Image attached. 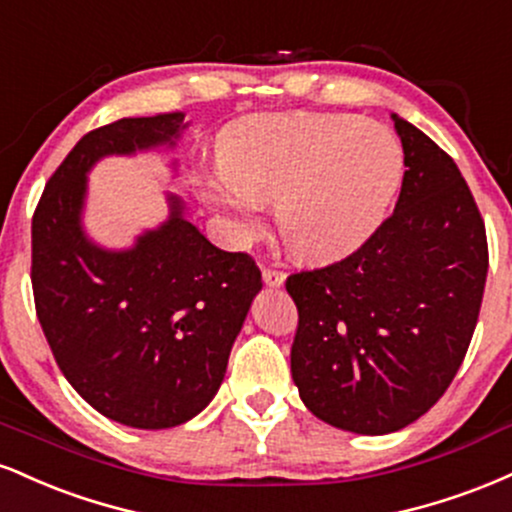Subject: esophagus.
Segmentation results:
<instances>
[{
  "label": "esophagus",
  "mask_w": 512,
  "mask_h": 512,
  "mask_svg": "<svg viewBox=\"0 0 512 512\" xmlns=\"http://www.w3.org/2000/svg\"><path fill=\"white\" fill-rule=\"evenodd\" d=\"M285 278L287 275L282 273L278 268H266L263 270V282H266L268 287H273V290H278V287L285 285Z\"/></svg>",
  "instance_id": "esophagus-1"
}]
</instances>
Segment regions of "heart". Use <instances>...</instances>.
<instances>
[{
    "label": "heart",
    "mask_w": 512,
    "mask_h": 512,
    "mask_svg": "<svg viewBox=\"0 0 512 512\" xmlns=\"http://www.w3.org/2000/svg\"><path fill=\"white\" fill-rule=\"evenodd\" d=\"M222 177L203 198L239 237L275 203L285 244L306 261L350 256L388 218L405 179V150L388 126L357 114L270 112L239 119L220 141Z\"/></svg>",
    "instance_id": "heart-1"
}]
</instances>
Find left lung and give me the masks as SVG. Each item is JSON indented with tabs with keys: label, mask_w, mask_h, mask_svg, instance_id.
Segmentation results:
<instances>
[{
	"label": "left lung",
	"mask_w": 512,
	"mask_h": 512,
	"mask_svg": "<svg viewBox=\"0 0 512 512\" xmlns=\"http://www.w3.org/2000/svg\"><path fill=\"white\" fill-rule=\"evenodd\" d=\"M390 117L407 167L393 215L352 256L285 285L299 311V398L321 422L364 436L405 429L446 393L489 270L484 220L458 165Z\"/></svg>",
	"instance_id": "1"
}]
</instances>
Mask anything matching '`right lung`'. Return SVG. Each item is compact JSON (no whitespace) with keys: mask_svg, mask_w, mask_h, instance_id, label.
Wrapping results in <instances>:
<instances>
[{"mask_svg":"<svg viewBox=\"0 0 512 512\" xmlns=\"http://www.w3.org/2000/svg\"><path fill=\"white\" fill-rule=\"evenodd\" d=\"M184 112L90 131L47 182L33 215L35 311L74 390L112 422L172 429L210 405L261 270L213 246L167 191V215L126 249L88 237V174L102 158L172 150ZM177 172V162H172Z\"/></svg>","mask_w":512,"mask_h":512,"instance_id":"add662e5","label":"right lung"}]
</instances>
